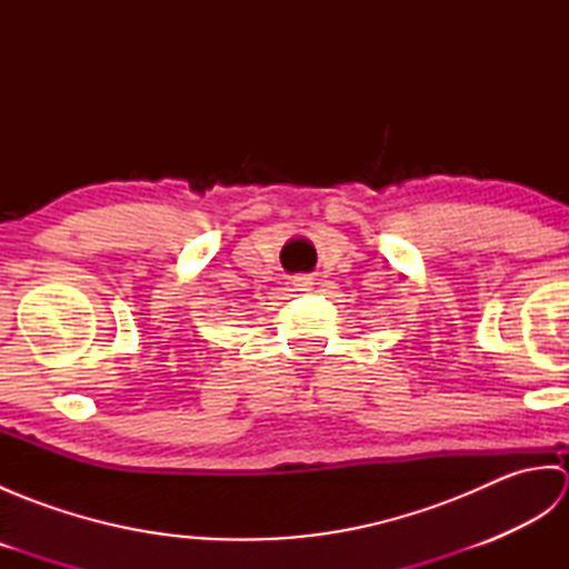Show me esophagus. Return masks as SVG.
<instances>
[{
    "instance_id": "obj_1",
    "label": "esophagus",
    "mask_w": 569,
    "mask_h": 569,
    "mask_svg": "<svg viewBox=\"0 0 569 569\" xmlns=\"http://www.w3.org/2000/svg\"><path fill=\"white\" fill-rule=\"evenodd\" d=\"M293 286H296V291H310L312 278L310 276H296L293 278Z\"/></svg>"
}]
</instances>
